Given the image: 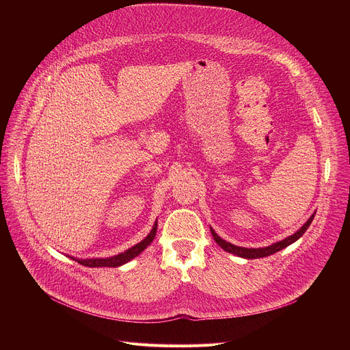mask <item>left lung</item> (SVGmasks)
Here are the masks:
<instances>
[{
	"label": "left lung",
	"mask_w": 350,
	"mask_h": 350,
	"mask_svg": "<svg viewBox=\"0 0 350 350\" xmlns=\"http://www.w3.org/2000/svg\"><path fill=\"white\" fill-rule=\"evenodd\" d=\"M314 217H315V213L309 217L308 221H306L295 234H293V235H289L288 238H285V240H282V241H280V243H275V244H272V245H269V247H265V248H244V247H237V245H234V244H231V243H227L226 240H223V238H219V237L215 234V231H214L213 228H210V230H211V234H213V237H214L215 243H217L219 247H221L223 250H226L227 252L235 254V255H238V256H243V258L255 260V258H262V256H268V255H272V254H275V252H278V251L284 250L285 247L291 245L292 243H295L297 240H299V238H301V237L305 234V231L308 230V227L310 226V223H312V219H314Z\"/></svg>",
	"instance_id": "obj_1"
}]
</instances>
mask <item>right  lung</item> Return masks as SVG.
<instances>
[{
  "label": "right lung",
  "mask_w": 350,
  "mask_h": 350,
  "mask_svg": "<svg viewBox=\"0 0 350 350\" xmlns=\"http://www.w3.org/2000/svg\"><path fill=\"white\" fill-rule=\"evenodd\" d=\"M157 232V221L153 226V230L150 231V234L147 235L143 241H140L139 244L133 245L132 248L126 250L122 254H118L115 256H110V258H92V260H77L73 258L75 261H78L79 264L85 265V267H90V268H100V267H109V268H116L120 267L126 262H129L131 260H133L135 256H137L143 250H146L147 247L150 245V243L154 240Z\"/></svg>",
  "instance_id": "add662e5"
}]
</instances>
